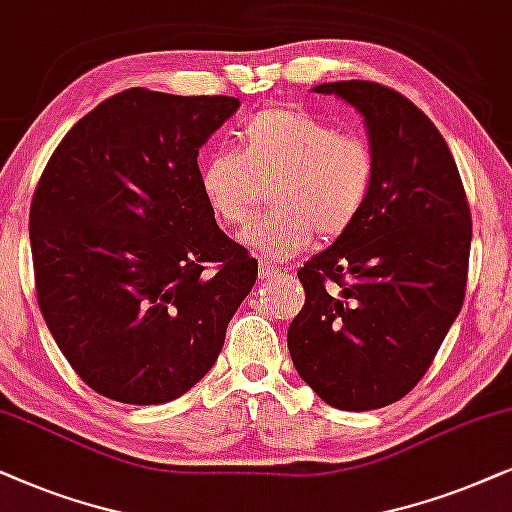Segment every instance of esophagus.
Returning a JSON list of instances; mask_svg holds the SVG:
<instances>
[{
	"mask_svg": "<svg viewBox=\"0 0 512 512\" xmlns=\"http://www.w3.org/2000/svg\"><path fill=\"white\" fill-rule=\"evenodd\" d=\"M278 276V267L271 262H260V278H274Z\"/></svg>",
	"mask_w": 512,
	"mask_h": 512,
	"instance_id": "esophagus-1",
	"label": "esophagus"
}]
</instances>
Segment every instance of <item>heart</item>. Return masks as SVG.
I'll return each instance as SVG.
<instances>
[{
	"label": "heart",
	"mask_w": 512,
	"mask_h": 512,
	"mask_svg": "<svg viewBox=\"0 0 512 512\" xmlns=\"http://www.w3.org/2000/svg\"><path fill=\"white\" fill-rule=\"evenodd\" d=\"M236 152L201 163V196L229 229L248 227L269 189L274 215L245 234L264 257L290 260L316 234L337 241L365 213L377 182V156L360 135L339 133L302 107H267L245 121Z\"/></svg>",
	"instance_id": "heart-1"
}]
</instances>
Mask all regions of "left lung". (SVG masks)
I'll use <instances>...</instances> for the list:
<instances>
[{"mask_svg":"<svg viewBox=\"0 0 512 512\" xmlns=\"http://www.w3.org/2000/svg\"><path fill=\"white\" fill-rule=\"evenodd\" d=\"M365 117L377 182L365 213L297 271L304 309L288 349L299 377L337 410H379L412 391L459 316L473 217L445 138L403 93L332 81Z\"/></svg>","mask_w":512,"mask_h":512,"instance_id":"left-lung-1","label":"left lung"}]
</instances>
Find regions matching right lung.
Wrapping results in <instances>:
<instances>
[{
  "label": "right lung",
  "instance_id": "1",
  "mask_svg": "<svg viewBox=\"0 0 512 512\" xmlns=\"http://www.w3.org/2000/svg\"><path fill=\"white\" fill-rule=\"evenodd\" d=\"M236 109L231 95L126 88L67 131L39 177V309L72 370L109 400L187 393L257 281V260L203 201L196 163Z\"/></svg>",
  "mask_w": 512,
  "mask_h": 512
}]
</instances>
